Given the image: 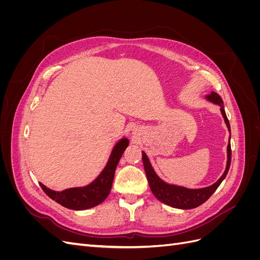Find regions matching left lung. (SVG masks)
<instances>
[{
  "label": "left lung",
  "instance_id": "1",
  "mask_svg": "<svg viewBox=\"0 0 260 260\" xmlns=\"http://www.w3.org/2000/svg\"><path fill=\"white\" fill-rule=\"evenodd\" d=\"M205 99L210 102L212 104H216L220 106V112L224 119V122L228 127V130L230 132V138H229V143H228L226 147V166L223 175L219 178L217 182L211 184L207 187H202V188H187L184 186H180L176 184H170L165 182L162 179L158 177L156 174L151 161H149L147 155L142 151V159L143 165L145 169L146 178L148 181L149 187H151L152 193L155 195V198L160 201L161 203L166 204L168 206H171L174 208L179 209H192L196 208L198 206L202 205L203 203H205L210 196L214 194V192L217 190L220 183L222 182L224 178L228 175V171H229L230 165H231V129H230V122L228 120L224 107H223V101L221 100L217 93L211 92L210 94H207Z\"/></svg>",
  "mask_w": 260,
  "mask_h": 260
}]
</instances>
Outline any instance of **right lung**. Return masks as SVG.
Returning a JSON list of instances; mask_svg holds the SVG:
<instances>
[{
    "label": "right lung",
    "mask_w": 260,
    "mask_h": 260,
    "mask_svg": "<svg viewBox=\"0 0 260 260\" xmlns=\"http://www.w3.org/2000/svg\"><path fill=\"white\" fill-rule=\"evenodd\" d=\"M128 145L129 140L127 138H122L118 141L111 155H109L104 169L102 170L96 179L93 180L88 185L70 187L58 192L46 187L41 182L39 183L50 199L66 208L73 210H85L95 207L101 203H103L111 192L116 167Z\"/></svg>",
    "instance_id": "obj_1"
}]
</instances>
